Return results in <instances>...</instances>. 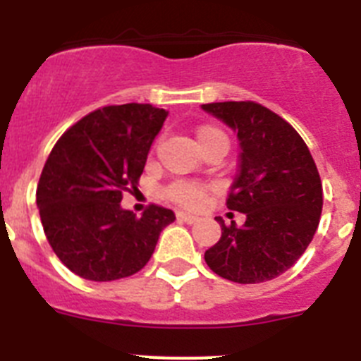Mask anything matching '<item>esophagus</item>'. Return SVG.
I'll use <instances>...</instances> for the list:
<instances>
[{
	"label": "esophagus",
	"instance_id": "1",
	"mask_svg": "<svg viewBox=\"0 0 361 361\" xmlns=\"http://www.w3.org/2000/svg\"><path fill=\"white\" fill-rule=\"evenodd\" d=\"M177 219L180 220V222H186V224H195L197 220H199V216H195V215H190V213H183V212H178V213H177Z\"/></svg>",
	"mask_w": 361,
	"mask_h": 361
}]
</instances>
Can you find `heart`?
I'll return each instance as SVG.
<instances>
[{
    "mask_svg": "<svg viewBox=\"0 0 361 361\" xmlns=\"http://www.w3.org/2000/svg\"><path fill=\"white\" fill-rule=\"evenodd\" d=\"M197 141H199L200 148H206V146L215 145V142H222V145L228 146L226 133L215 126H208V124L197 130ZM204 195H206V188L199 183H190V180H177V183L166 188L168 199L190 209L199 208L204 200Z\"/></svg>",
    "mask_w": 361,
    "mask_h": 361,
    "instance_id": "1",
    "label": "heart"
}]
</instances>
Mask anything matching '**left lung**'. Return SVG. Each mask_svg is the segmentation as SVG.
<instances>
[{
	"label": "left lung",
	"mask_w": 361,
	"mask_h": 361,
	"mask_svg": "<svg viewBox=\"0 0 361 361\" xmlns=\"http://www.w3.org/2000/svg\"><path fill=\"white\" fill-rule=\"evenodd\" d=\"M202 110L237 133L238 173L228 208L245 215L222 228L204 260L213 273L237 283L276 279L311 244L320 222L324 193L317 164L288 121L253 101L202 104Z\"/></svg>",
	"instance_id": "left-lung-1"
}]
</instances>
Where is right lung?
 Wrapping results in <instances>:
<instances>
[{
  "instance_id": "right-lung-1",
  "label": "right lung",
  "mask_w": 361,
  "mask_h": 361,
  "mask_svg": "<svg viewBox=\"0 0 361 361\" xmlns=\"http://www.w3.org/2000/svg\"><path fill=\"white\" fill-rule=\"evenodd\" d=\"M168 111L152 104L104 106L66 130L50 152L36 191L41 224L57 258L94 282L135 275L152 258L171 209L142 216L121 208L135 191Z\"/></svg>"
}]
</instances>
